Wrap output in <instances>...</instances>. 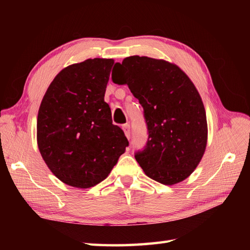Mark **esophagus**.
Returning a JSON list of instances; mask_svg holds the SVG:
<instances>
[{
	"mask_svg": "<svg viewBox=\"0 0 250 250\" xmlns=\"http://www.w3.org/2000/svg\"><path fill=\"white\" fill-rule=\"evenodd\" d=\"M123 130H124V133L126 135V138L129 140L130 139V127L128 124H124L123 125Z\"/></svg>",
	"mask_w": 250,
	"mask_h": 250,
	"instance_id": "esophagus-1",
	"label": "esophagus"
}]
</instances>
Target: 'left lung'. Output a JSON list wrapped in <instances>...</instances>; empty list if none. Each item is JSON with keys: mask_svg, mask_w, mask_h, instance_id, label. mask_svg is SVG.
<instances>
[{"mask_svg": "<svg viewBox=\"0 0 250 250\" xmlns=\"http://www.w3.org/2000/svg\"><path fill=\"white\" fill-rule=\"evenodd\" d=\"M144 109L148 140L134 157L146 175L163 185L180 183L192 174L208 141L207 115L193 82L175 64L146 56L116 63Z\"/></svg>", "mask_w": 250, "mask_h": 250, "instance_id": "8db88e82", "label": "left lung"}]
</instances>
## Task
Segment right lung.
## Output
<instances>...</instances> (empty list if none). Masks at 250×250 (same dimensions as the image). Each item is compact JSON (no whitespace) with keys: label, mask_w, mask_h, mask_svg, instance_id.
Instances as JSON below:
<instances>
[{"label":"right lung","mask_w":250,"mask_h":250,"mask_svg":"<svg viewBox=\"0 0 250 250\" xmlns=\"http://www.w3.org/2000/svg\"><path fill=\"white\" fill-rule=\"evenodd\" d=\"M112 59L69 65L52 81L37 116V144L62 183L86 188L101 183L129 145L104 101Z\"/></svg>","instance_id":"1"}]
</instances>
